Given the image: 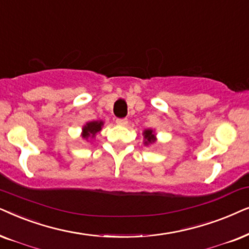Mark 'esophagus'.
<instances>
[{
  "mask_svg": "<svg viewBox=\"0 0 249 249\" xmlns=\"http://www.w3.org/2000/svg\"><path fill=\"white\" fill-rule=\"evenodd\" d=\"M116 123L118 125H122V126H125L127 124V119L126 118H117L116 119Z\"/></svg>",
  "mask_w": 249,
  "mask_h": 249,
  "instance_id": "obj_1",
  "label": "esophagus"
}]
</instances>
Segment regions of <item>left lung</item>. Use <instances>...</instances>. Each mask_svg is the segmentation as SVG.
Here are the masks:
<instances>
[{"instance_id":"obj_1","label":"left lung","mask_w":249,"mask_h":249,"mask_svg":"<svg viewBox=\"0 0 249 249\" xmlns=\"http://www.w3.org/2000/svg\"><path fill=\"white\" fill-rule=\"evenodd\" d=\"M143 138H144V144L145 145L154 143V142L156 141V137H155L154 131L150 130V128H148V130H144Z\"/></svg>"}]
</instances>
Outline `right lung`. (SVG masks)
Returning <instances> with one entry per match:
<instances>
[{
	"mask_svg": "<svg viewBox=\"0 0 249 249\" xmlns=\"http://www.w3.org/2000/svg\"><path fill=\"white\" fill-rule=\"evenodd\" d=\"M104 126V122L102 121H93L89 122L83 126V138L88 140L89 138H94L98 132L101 131Z\"/></svg>",
	"mask_w": 249,
	"mask_h": 249,
	"instance_id": "1",
	"label": "right lung"
}]
</instances>
